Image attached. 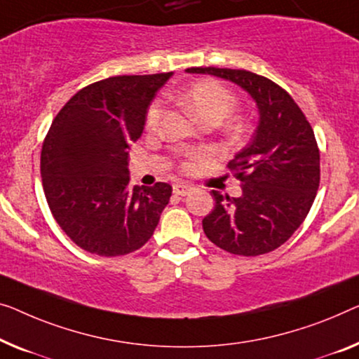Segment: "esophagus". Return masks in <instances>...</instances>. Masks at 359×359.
<instances>
[{
	"mask_svg": "<svg viewBox=\"0 0 359 359\" xmlns=\"http://www.w3.org/2000/svg\"><path fill=\"white\" fill-rule=\"evenodd\" d=\"M172 190H174V195L185 196V195H189L190 191H191V187L190 185H184V184H175L172 187Z\"/></svg>",
	"mask_w": 359,
	"mask_h": 359,
	"instance_id": "34e87169",
	"label": "esophagus"
}]
</instances>
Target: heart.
<instances>
[{
    "label": "heart",
    "mask_w": 359,
    "mask_h": 359,
    "mask_svg": "<svg viewBox=\"0 0 359 359\" xmlns=\"http://www.w3.org/2000/svg\"><path fill=\"white\" fill-rule=\"evenodd\" d=\"M180 103L195 117L198 122L214 121L221 122L235 106V96L226 85L216 80H205L194 85L182 95ZM163 116L161 101H153L147 112V127L154 128ZM191 168V163L187 164Z\"/></svg>",
    "instance_id": "obj_1"
}]
</instances>
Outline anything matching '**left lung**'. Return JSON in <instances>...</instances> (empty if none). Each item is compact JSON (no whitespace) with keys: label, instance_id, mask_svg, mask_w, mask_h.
Wrapping results in <instances>:
<instances>
[{"label":"left lung","instance_id":"obj_1","mask_svg":"<svg viewBox=\"0 0 359 359\" xmlns=\"http://www.w3.org/2000/svg\"><path fill=\"white\" fill-rule=\"evenodd\" d=\"M243 88L259 112L258 127L227 168L242 182L238 198L212 190L214 210L203 219L206 237L224 251L258 256L279 248L302 226L319 187L314 132L285 90L242 69L190 67Z\"/></svg>","mask_w":359,"mask_h":359}]
</instances>
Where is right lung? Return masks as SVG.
Listing matches in <instances>:
<instances>
[{
	"instance_id": "1",
	"label": "right lung",
	"mask_w": 359,
	"mask_h": 359,
	"mask_svg": "<svg viewBox=\"0 0 359 359\" xmlns=\"http://www.w3.org/2000/svg\"><path fill=\"white\" fill-rule=\"evenodd\" d=\"M172 72L117 76L72 96L48 130L41 180L48 206L74 243L98 256L142 248L156 229L172 187L132 189L128 149L140 138L148 106Z\"/></svg>"
}]
</instances>
